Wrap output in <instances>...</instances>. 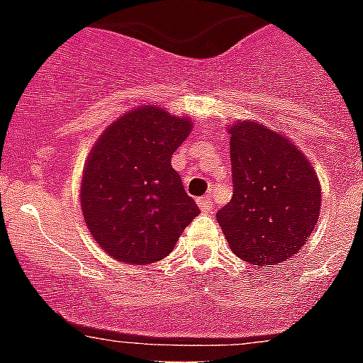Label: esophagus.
Here are the masks:
<instances>
[{
    "label": "esophagus",
    "instance_id": "1",
    "mask_svg": "<svg viewBox=\"0 0 363 363\" xmlns=\"http://www.w3.org/2000/svg\"><path fill=\"white\" fill-rule=\"evenodd\" d=\"M197 205L203 212H210L212 210V199L210 197H201V199H197Z\"/></svg>",
    "mask_w": 363,
    "mask_h": 363
}]
</instances>
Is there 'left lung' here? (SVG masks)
Segmentation results:
<instances>
[{"label": "left lung", "instance_id": "1", "mask_svg": "<svg viewBox=\"0 0 363 363\" xmlns=\"http://www.w3.org/2000/svg\"><path fill=\"white\" fill-rule=\"evenodd\" d=\"M228 133L234 191L216 219L236 257L273 267L308 242L321 210V182L306 155L262 121H234Z\"/></svg>", "mask_w": 363, "mask_h": 363}]
</instances>
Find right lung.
Listing matches in <instances>:
<instances>
[{
	"label": "right lung",
	"mask_w": 363,
	"mask_h": 363,
	"mask_svg": "<svg viewBox=\"0 0 363 363\" xmlns=\"http://www.w3.org/2000/svg\"><path fill=\"white\" fill-rule=\"evenodd\" d=\"M191 127L188 116L142 105L112 121L94 144L81 179V210L92 238L114 260H162L199 214L172 166Z\"/></svg>",
	"instance_id": "right-lung-1"
}]
</instances>
